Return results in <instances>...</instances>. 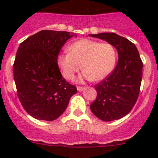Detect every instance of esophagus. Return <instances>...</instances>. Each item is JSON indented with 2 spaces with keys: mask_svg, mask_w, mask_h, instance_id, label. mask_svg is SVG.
<instances>
[{
  "mask_svg": "<svg viewBox=\"0 0 158 158\" xmlns=\"http://www.w3.org/2000/svg\"><path fill=\"white\" fill-rule=\"evenodd\" d=\"M83 89H85V87L83 86H77V90L79 91V92H81V91H82Z\"/></svg>",
  "mask_w": 158,
  "mask_h": 158,
  "instance_id": "1",
  "label": "esophagus"
}]
</instances>
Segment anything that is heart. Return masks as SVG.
Returning <instances> with one entry per match:
<instances>
[{
    "label": "heart",
    "instance_id": "1",
    "mask_svg": "<svg viewBox=\"0 0 158 158\" xmlns=\"http://www.w3.org/2000/svg\"><path fill=\"white\" fill-rule=\"evenodd\" d=\"M69 49L57 56V64L66 79H73L82 65V77L98 82L108 77L115 66L117 51L110 43L83 39L72 44Z\"/></svg>",
    "mask_w": 158,
    "mask_h": 158
}]
</instances>
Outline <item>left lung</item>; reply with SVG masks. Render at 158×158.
<instances>
[{
    "instance_id": "8db88e82",
    "label": "left lung",
    "mask_w": 158,
    "mask_h": 158,
    "mask_svg": "<svg viewBox=\"0 0 158 158\" xmlns=\"http://www.w3.org/2000/svg\"><path fill=\"white\" fill-rule=\"evenodd\" d=\"M112 44L118 61L108 77L95 85L97 96L91 111L101 120L111 122L126 115L135 106L141 88L143 63L135 44L114 33L89 34Z\"/></svg>"
}]
</instances>
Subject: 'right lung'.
Wrapping results in <instances>:
<instances>
[{
	"mask_svg": "<svg viewBox=\"0 0 158 158\" xmlns=\"http://www.w3.org/2000/svg\"><path fill=\"white\" fill-rule=\"evenodd\" d=\"M74 34L44 30L21 43L14 63L17 96L25 111L39 120L53 121L77 92L62 76L57 56Z\"/></svg>",
	"mask_w": 158,
	"mask_h": 158,
	"instance_id": "obj_1",
	"label": "right lung"
}]
</instances>
